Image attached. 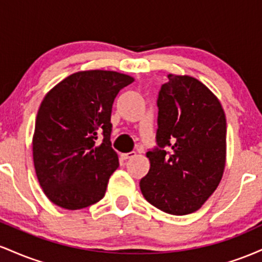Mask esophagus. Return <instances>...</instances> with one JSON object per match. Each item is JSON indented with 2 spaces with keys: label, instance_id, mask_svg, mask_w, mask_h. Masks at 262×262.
<instances>
[{
  "label": "esophagus",
  "instance_id": "esophagus-1",
  "mask_svg": "<svg viewBox=\"0 0 262 262\" xmlns=\"http://www.w3.org/2000/svg\"><path fill=\"white\" fill-rule=\"evenodd\" d=\"M137 156V152L135 151H130V152H127V154H122V158L124 159V160H127V159H133Z\"/></svg>",
  "mask_w": 262,
  "mask_h": 262
}]
</instances>
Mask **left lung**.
<instances>
[{
    "instance_id": "left-lung-1",
    "label": "left lung",
    "mask_w": 262,
    "mask_h": 262,
    "mask_svg": "<svg viewBox=\"0 0 262 262\" xmlns=\"http://www.w3.org/2000/svg\"><path fill=\"white\" fill-rule=\"evenodd\" d=\"M158 97V146L146 152L140 191L162 212L185 215L202 207L225 166L227 121L221 102L194 77L167 75Z\"/></svg>"
}]
</instances>
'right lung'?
I'll list each match as a JSON object with an SVG mask.
<instances>
[{
    "mask_svg": "<svg viewBox=\"0 0 262 262\" xmlns=\"http://www.w3.org/2000/svg\"><path fill=\"white\" fill-rule=\"evenodd\" d=\"M134 79L116 71H79L41 101L33 135V161L45 196L65 209H81L104 197L119 166L111 144L114 98ZM100 144L96 140L100 135Z\"/></svg>",
    "mask_w": 262,
    "mask_h": 262,
    "instance_id": "1",
    "label": "right lung"
}]
</instances>
